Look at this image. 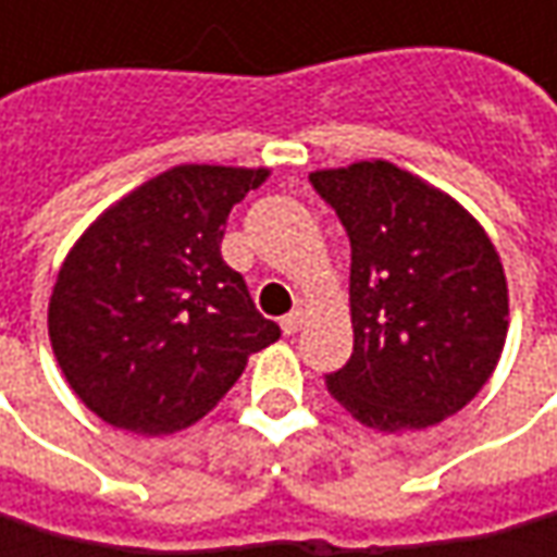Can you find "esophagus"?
Returning <instances> with one entry per match:
<instances>
[{"label": "esophagus", "mask_w": 557, "mask_h": 557, "mask_svg": "<svg viewBox=\"0 0 557 557\" xmlns=\"http://www.w3.org/2000/svg\"><path fill=\"white\" fill-rule=\"evenodd\" d=\"M300 329H304V312H300V310L288 312V315L282 319V332H285V334H297Z\"/></svg>", "instance_id": "1"}]
</instances>
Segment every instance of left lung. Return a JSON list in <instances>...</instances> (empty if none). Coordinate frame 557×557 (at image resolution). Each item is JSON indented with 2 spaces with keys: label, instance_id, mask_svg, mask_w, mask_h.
Segmentation results:
<instances>
[{
  "label": "left lung",
  "instance_id": "left-lung-1",
  "mask_svg": "<svg viewBox=\"0 0 557 557\" xmlns=\"http://www.w3.org/2000/svg\"><path fill=\"white\" fill-rule=\"evenodd\" d=\"M312 188L350 235L354 356L325 377L350 416L384 434L465 409L508 334L505 269L483 225L391 161L315 170Z\"/></svg>",
  "mask_w": 557,
  "mask_h": 557
}]
</instances>
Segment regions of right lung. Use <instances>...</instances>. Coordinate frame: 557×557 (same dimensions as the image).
<instances>
[{"instance_id": "right-lung-1", "label": "right lung", "mask_w": 557, "mask_h": 557, "mask_svg": "<svg viewBox=\"0 0 557 557\" xmlns=\"http://www.w3.org/2000/svg\"><path fill=\"white\" fill-rule=\"evenodd\" d=\"M267 166L180 163L114 201L58 269L54 359L86 409L145 437L183 431L282 332L220 245L232 207Z\"/></svg>"}]
</instances>
